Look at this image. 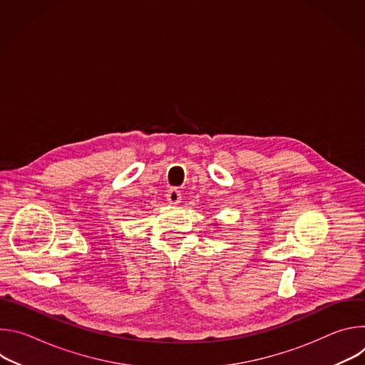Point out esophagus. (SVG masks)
<instances>
[{"instance_id":"34e87169","label":"esophagus","mask_w":365,"mask_h":365,"mask_svg":"<svg viewBox=\"0 0 365 365\" xmlns=\"http://www.w3.org/2000/svg\"><path fill=\"white\" fill-rule=\"evenodd\" d=\"M166 199H168L169 203L178 205V203H180V200H182V195H180V192H179L178 189H170V190H168V193H166Z\"/></svg>"}]
</instances>
